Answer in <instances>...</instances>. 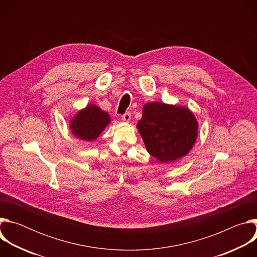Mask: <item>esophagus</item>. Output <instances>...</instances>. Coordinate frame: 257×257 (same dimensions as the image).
Returning a JSON list of instances; mask_svg holds the SVG:
<instances>
[{"label": "esophagus", "mask_w": 257, "mask_h": 257, "mask_svg": "<svg viewBox=\"0 0 257 257\" xmlns=\"http://www.w3.org/2000/svg\"><path fill=\"white\" fill-rule=\"evenodd\" d=\"M122 120L125 122H129L131 120V114L129 112H126L125 114L122 115Z\"/></svg>", "instance_id": "esophagus-1"}]
</instances>
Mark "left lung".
I'll return each instance as SVG.
<instances>
[{"label":"left lung","instance_id":"obj_1","mask_svg":"<svg viewBox=\"0 0 257 257\" xmlns=\"http://www.w3.org/2000/svg\"><path fill=\"white\" fill-rule=\"evenodd\" d=\"M137 128L148 152L169 163L189 153L196 140L198 124L184 106L151 102L143 106Z\"/></svg>","mask_w":257,"mask_h":257}]
</instances>
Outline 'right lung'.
Wrapping results in <instances>:
<instances>
[{"mask_svg":"<svg viewBox=\"0 0 257 257\" xmlns=\"http://www.w3.org/2000/svg\"><path fill=\"white\" fill-rule=\"evenodd\" d=\"M109 116L94 105H87L73 118L70 127L72 132L83 140H94L109 123Z\"/></svg>","mask_w":257,"mask_h":257,"instance_id":"add662e5","label":"right lung"}]
</instances>
